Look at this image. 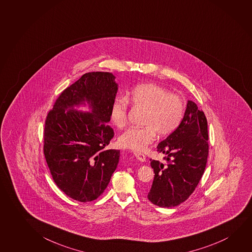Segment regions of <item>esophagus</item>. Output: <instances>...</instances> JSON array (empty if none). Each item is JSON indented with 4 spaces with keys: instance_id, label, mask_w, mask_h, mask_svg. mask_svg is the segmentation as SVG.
<instances>
[{
    "instance_id": "obj_1",
    "label": "esophagus",
    "mask_w": 252,
    "mask_h": 252,
    "mask_svg": "<svg viewBox=\"0 0 252 252\" xmlns=\"http://www.w3.org/2000/svg\"><path fill=\"white\" fill-rule=\"evenodd\" d=\"M133 154H134V155H135L136 158L139 159L140 161H142V162H145V161H146V159H147V158H146V156H145V155H144L143 154H141V153H139V152H134Z\"/></svg>"
}]
</instances>
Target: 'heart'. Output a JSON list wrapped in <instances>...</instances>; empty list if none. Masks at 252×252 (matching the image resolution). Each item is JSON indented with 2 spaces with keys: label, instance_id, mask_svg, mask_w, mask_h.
Listing matches in <instances>:
<instances>
[{
  "label": "heart",
  "instance_id": "heart-1",
  "mask_svg": "<svg viewBox=\"0 0 252 252\" xmlns=\"http://www.w3.org/2000/svg\"><path fill=\"white\" fill-rule=\"evenodd\" d=\"M124 97L112 101L110 118L117 127L124 128L127 124L128 102L145 111L140 128H130L119 138L120 147L132 151H143L154 142L156 134L164 138L170 135L182 121L184 103L177 94L169 93L166 88L147 83L137 85Z\"/></svg>",
  "mask_w": 252,
  "mask_h": 252
}]
</instances>
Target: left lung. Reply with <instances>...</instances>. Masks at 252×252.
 Returning a JSON list of instances; mask_svg holds the SVG:
<instances>
[{"mask_svg":"<svg viewBox=\"0 0 252 252\" xmlns=\"http://www.w3.org/2000/svg\"><path fill=\"white\" fill-rule=\"evenodd\" d=\"M208 140L204 112L193 101H188L181 124L157 147V151L165 155L164 162L150 159L155 174L147 194L152 203L172 208L189 197L205 170Z\"/></svg>","mask_w":252,"mask_h":252,"instance_id":"left-lung-1","label":"left lung"}]
</instances>
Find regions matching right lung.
Wrapping results in <instances>:
<instances>
[{
  "label": "right lung",
  "mask_w": 252,
  "mask_h": 252,
  "mask_svg": "<svg viewBox=\"0 0 252 252\" xmlns=\"http://www.w3.org/2000/svg\"><path fill=\"white\" fill-rule=\"evenodd\" d=\"M118 84L110 72L94 71L67 87L46 117L43 153L52 178L76 201L96 200L105 191L120 159V150L109 149L114 132L107 125ZM90 105L91 112L74 106Z\"/></svg>",
  "instance_id": "1"
}]
</instances>
